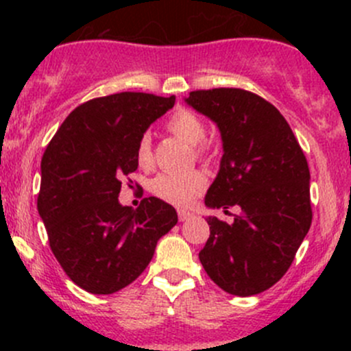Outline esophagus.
Listing matches in <instances>:
<instances>
[{
  "label": "esophagus",
  "mask_w": 351,
  "mask_h": 351,
  "mask_svg": "<svg viewBox=\"0 0 351 351\" xmlns=\"http://www.w3.org/2000/svg\"><path fill=\"white\" fill-rule=\"evenodd\" d=\"M192 212H189V210H178V219H180V222H185V221H189L190 217H192Z\"/></svg>",
  "instance_id": "esophagus-1"
}]
</instances>
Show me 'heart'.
Here are the masks:
<instances>
[{
  "label": "heart",
  "instance_id": "heart-1",
  "mask_svg": "<svg viewBox=\"0 0 351 351\" xmlns=\"http://www.w3.org/2000/svg\"><path fill=\"white\" fill-rule=\"evenodd\" d=\"M169 132L175 134L178 139L185 141L190 146H198L205 139V125L195 113L189 110H178L171 119L168 120ZM202 153V147H197ZM136 159L139 166H149L153 159L151 151V137L143 136L137 143ZM207 186V176L202 171H189L183 175H173V173H162L156 176L151 183V190L156 197L162 198L178 207H189L195 198L200 195Z\"/></svg>",
  "mask_w": 351,
  "mask_h": 351
}]
</instances>
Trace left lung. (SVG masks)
Segmentation results:
<instances>
[{
  "label": "left lung",
  "instance_id": "left-lung-1",
  "mask_svg": "<svg viewBox=\"0 0 351 351\" xmlns=\"http://www.w3.org/2000/svg\"><path fill=\"white\" fill-rule=\"evenodd\" d=\"M185 104L217 125L219 173L205 207L238 205L234 222L208 215L210 236L198 253L208 277L239 297L277 284L309 232V166L280 112L239 88L192 91Z\"/></svg>",
  "mask_w": 351,
  "mask_h": 351
}]
</instances>
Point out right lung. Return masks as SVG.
<instances>
[{
    "instance_id": "add662e5",
    "label": "right lung",
    "mask_w": 351,
    "mask_h": 351,
    "mask_svg": "<svg viewBox=\"0 0 351 351\" xmlns=\"http://www.w3.org/2000/svg\"><path fill=\"white\" fill-rule=\"evenodd\" d=\"M175 97L108 95L74 108L42 158L38 214L67 277L107 295L132 284L153 260L156 244L178 222L158 197L132 210L119 202L123 176L137 169L136 147Z\"/></svg>"
}]
</instances>
